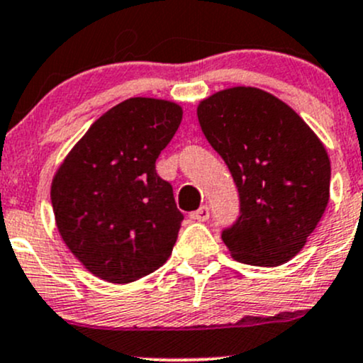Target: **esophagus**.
I'll return each instance as SVG.
<instances>
[{
  "instance_id": "obj_1",
  "label": "esophagus",
  "mask_w": 363,
  "mask_h": 363,
  "mask_svg": "<svg viewBox=\"0 0 363 363\" xmlns=\"http://www.w3.org/2000/svg\"><path fill=\"white\" fill-rule=\"evenodd\" d=\"M189 217H191V220H196V222H205V220H208V217H210L208 206H206V205L200 206V208H198L196 212L191 213Z\"/></svg>"
}]
</instances>
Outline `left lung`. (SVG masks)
Instances as JSON below:
<instances>
[{"mask_svg":"<svg viewBox=\"0 0 363 363\" xmlns=\"http://www.w3.org/2000/svg\"><path fill=\"white\" fill-rule=\"evenodd\" d=\"M198 121L240 193V217L222 230L234 260L258 267L291 260L329 201L330 162L320 139L291 106L257 87L203 99Z\"/></svg>","mask_w":363,"mask_h":363,"instance_id":"left-lung-1","label":"left lung"}]
</instances>
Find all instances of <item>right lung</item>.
Segmentation results:
<instances>
[{"label": "right lung", "mask_w": 363, "mask_h": 363, "mask_svg": "<svg viewBox=\"0 0 363 363\" xmlns=\"http://www.w3.org/2000/svg\"><path fill=\"white\" fill-rule=\"evenodd\" d=\"M181 121L177 103L125 99L87 129L55 174L60 236L94 276L127 284L169 260L184 215L155 162Z\"/></svg>", "instance_id": "obj_1"}]
</instances>
